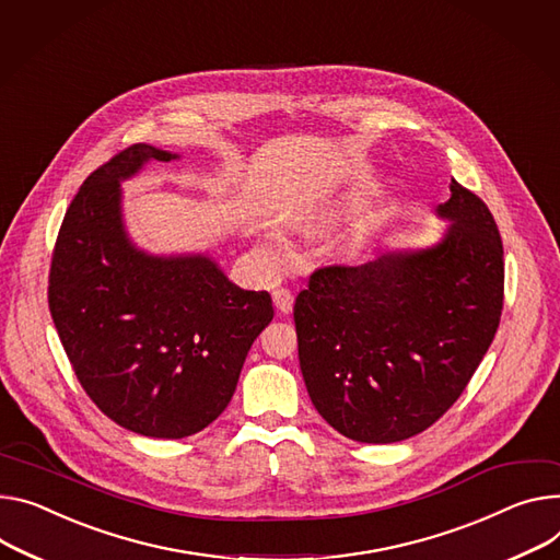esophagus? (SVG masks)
<instances>
[{"label": "esophagus", "mask_w": 560, "mask_h": 560, "mask_svg": "<svg viewBox=\"0 0 560 560\" xmlns=\"http://www.w3.org/2000/svg\"><path fill=\"white\" fill-rule=\"evenodd\" d=\"M271 295H273V305L280 314H289L293 310V293L289 289H276Z\"/></svg>", "instance_id": "1"}]
</instances>
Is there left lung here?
<instances>
[{"mask_svg": "<svg viewBox=\"0 0 560 560\" xmlns=\"http://www.w3.org/2000/svg\"><path fill=\"white\" fill-rule=\"evenodd\" d=\"M435 212L451 222L438 244L320 267L295 298L312 404L354 442L393 444L433 425L498 331L504 260L491 210L453 179Z\"/></svg>", "mask_w": 560, "mask_h": 560, "instance_id": "8db88e82", "label": "left lung"}]
</instances>
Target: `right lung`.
<instances>
[{
	"label": "right lung",
	"mask_w": 560,
	"mask_h": 560,
	"mask_svg": "<svg viewBox=\"0 0 560 560\" xmlns=\"http://www.w3.org/2000/svg\"><path fill=\"white\" fill-rule=\"evenodd\" d=\"M172 159L137 143L92 172L67 208L49 273L51 318L84 393L156 440L195 435L224 412L273 318L271 295L240 289L212 257L152 255L127 235L120 182Z\"/></svg>",
	"instance_id": "add662e5"
}]
</instances>
